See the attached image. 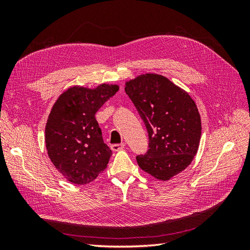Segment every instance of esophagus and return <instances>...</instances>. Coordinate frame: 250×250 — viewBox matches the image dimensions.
<instances>
[{"label": "esophagus", "mask_w": 250, "mask_h": 250, "mask_svg": "<svg viewBox=\"0 0 250 250\" xmlns=\"http://www.w3.org/2000/svg\"><path fill=\"white\" fill-rule=\"evenodd\" d=\"M125 147V144L124 143H121V144H112L110 146L112 151H119V150H122Z\"/></svg>", "instance_id": "obj_1"}]
</instances>
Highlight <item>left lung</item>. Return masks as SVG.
Returning a JSON list of instances; mask_svg holds the SVG:
<instances>
[{"instance_id":"1","label":"left lung","mask_w":250,"mask_h":250,"mask_svg":"<svg viewBox=\"0 0 250 250\" xmlns=\"http://www.w3.org/2000/svg\"><path fill=\"white\" fill-rule=\"evenodd\" d=\"M125 92L147 129L145 154L137 155L140 168L168 180L185 170L197 153L201 120L185 90L161 75L146 74L126 83Z\"/></svg>"}]
</instances>
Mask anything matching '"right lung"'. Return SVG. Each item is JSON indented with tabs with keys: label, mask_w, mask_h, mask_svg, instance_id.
Here are the masks:
<instances>
[{
	"label": "right lung",
	"mask_w": 250,
	"mask_h": 250,
	"mask_svg": "<svg viewBox=\"0 0 250 250\" xmlns=\"http://www.w3.org/2000/svg\"><path fill=\"white\" fill-rule=\"evenodd\" d=\"M119 90L71 87L58 98L46 125V146L55 168L73 184L85 185L106 168L110 155L95 113Z\"/></svg>",
	"instance_id": "right-lung-1"
}]
</instances>
